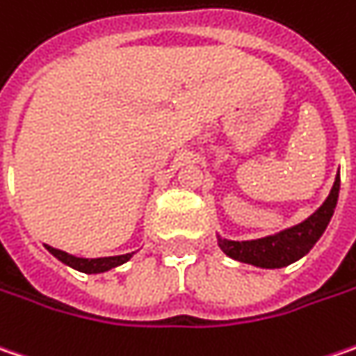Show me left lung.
Instances as JSON below:
<instances>
[{
    "instance_id": "8db88e82",
    "label": "left lung",
    "mask_w": 356,
    "mask_h": 356,
    "mask_svg": "<svg viewBox=\"0 0 356 356\" xmlns=\"http://www.w3.org/2000/svg\"><path fill=\"white\" fill-rule=\"evenodd\" d=\"M339 188H341V178L337 176L329 198L323 202V206L314 214H311L305 222L296 224L293 228H286V230L273 234V236H266V238L244 240V242L218 238V244L228 257L240 260V262H246V264H254L260 268L286 266L294 260L305 257L316 244V240L323 236V232L327 230L337 200H339Z\"/></svg>"
}]
</instances>
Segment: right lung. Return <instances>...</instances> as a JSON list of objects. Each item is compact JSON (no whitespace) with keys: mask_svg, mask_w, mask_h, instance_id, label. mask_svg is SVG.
<instances>
[{"mask_svg":"<svg viewBox=\"0 0 356 356\" xmlns=\"http://www.w3.org/2000/svg\"><path fill=\"white\" fill-rule=\"evenodd\" d=\"M45 248H47L54 257L58 258V260H62L63 264H67V266H72V268H76V270H80V273H86V275L106 273V270H110V268H114V266L124 264V262L130 260L134 254V252H130V254H120V257L78 258L74 257V254L63 252V250H58V248H54V246H47V244H45Z\"/></svg>","mask_w":356,"mask_h":356,"instance_id":"obj_1","label":"right lung"}]
</instances>
